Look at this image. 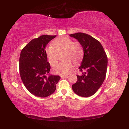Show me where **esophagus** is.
<instances>
[{
  "mask_svg": "<svg viewBox=\"0 0 129 129\" xmlns=\"http://www.w3.org/2000/svg\"><path fill=\"white\" fill-rule=\"evenodd\" d=\"M70 75V74H67V75H64L63 76V77L64 78H68V77H69V75Z\"/></svg>",
  "mask_w": 129,
  "mask_h": 129,
  "instance_id": "obj_1",
  "label": "esophagus"
}]
</instances>
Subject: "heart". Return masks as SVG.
<instances>
[{"instance_id": "1", "label": "heart", "mask_w": 129, "mask_h": 129, "mask_svg": "<svg viewBox=\"0 0 129 129\" xmlns=\"http://www.w3.org/2000/svg\"><path fill=\"white\" fill-rule=\"evenodd\" d=\"M45 53L49 63L53 67L57 64L59 55L62 53L63 61L54 68V72L57 74L65 75L73 67V63L78 65L81 61L84 52L80 43L68 37H62L54 40L53 45L47 46Z\"/></svg>"}]
</instances>
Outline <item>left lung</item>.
Returning a JSON list of instances; mask_svg holds the SVG:
<instances>
[{"label":"left lung","instance_id":"1","mask_svg":"<svg viewBox=\"0 0 129 129\" xmlns=\"http://www.w3.org/2000/svg\"><path fill=\"white\" fill-rule=\"evenodd\" d=\"M78 40L84 49V57L79 68L81 75H76L78 80L72 85L76 94L89 97L100 88L105 80L108 66V57L102 45L90 35L76 33L70 34Z\"/></svg>","mask_w":129,"mask_h":129}]
</instances>
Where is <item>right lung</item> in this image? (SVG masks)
I'll use <instances>...</instances> for the list:
<instances>
[{"label":"right lung","mask_w":129,"mask_h":129,"mask_svg":"<svg viewBox=\"0 0 129 129\" xmlns=\"http://www.w3.org/2000/svg\"><path fill=\"white\" fill-rule=\"evenodd\" d=\"M56 35H44L31 40L21 51L19 72L23 83L28 91L35 96L45 98L55 91L59 76L46 75L50 70L47 61L45 48Z\"/></svg>","instance_id":"right-lung-1"}]
</instances>
